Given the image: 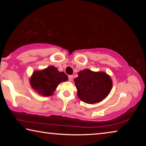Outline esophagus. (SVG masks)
<instances>
[{
	"instance_id": "obj_1",
	"label": "esophagus",
	"mask_w": 146,
	"mask_h": 146,
	"mask_svg": "<svg viewBox=\"0 0 146 146\" xmlns=\"http://www.w3.org/2000/svg\"><path fill=\"white\" fill-rule=\"evenodd\" d=\"M68 79L70 82H72L73 79V75H69L68 76Z\"/></svg>"
}]
</instances>
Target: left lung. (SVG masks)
I'll list each match as a JSON object with an SVG mask.
<instances>
[{"label": "left lung", "mask_w": 146, "mask_h": 146, "mask_svg": "<svg viewBox=\"0 0 146 146\" xmlns=\"http://www.w3.org/2000/svg\"><path fill=\"white\" fill-rule=\"evenodd\" d=\"M75 78L77 96L84 102L93 104L108 97L111 90V76L104 71H93L86 69L78 73Z\"/></svg>", "instance_id": "1"}]
</instances>
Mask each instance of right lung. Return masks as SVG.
I'll list each match as a JSON object with an SVG mask.
<instances>
[{"mask_svg":"<svg viewBox=\"0 0 146 146\" xmlns=\"http://www.w3.org/2000/svg\"><path fill=\"white\" fill-rule=\"evenodd\" d=\"M68 79L66 74L50 66L42 70L35 71L29 78V83L38 95L49 97L53 95L61 82H66Z\"/></svg>","mask_w":146,"mask_h":146,"instance_id":"obj_1","label":"right lung"}]
</instances>
